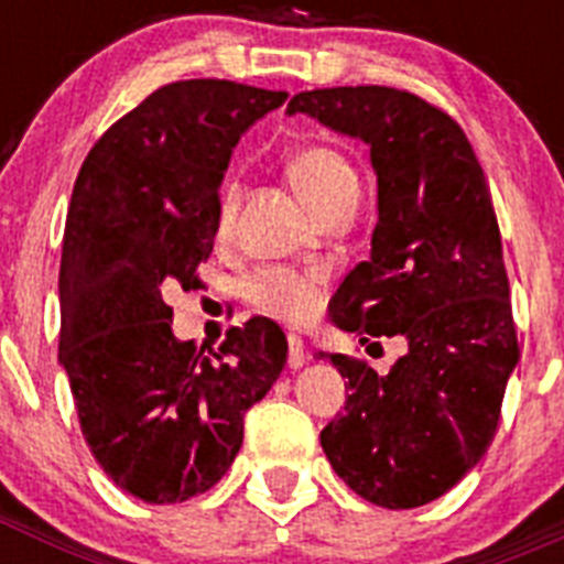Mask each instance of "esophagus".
Segmentation results:
<instances>
[{
	"label": "esophagus",
	"mask_w": 564,
	"mask_h": 564,
	"mask_svg": "<svg viewBox=\"0 0 564 564\" xmlns=\"http://www.w3.org/2000/svg\"><path fill=\"white\" fill-rule=\"evenodd\" d=\"M307 358H311V352H307L305 341L296 336L288 338V367H291V370H299V367H305Z\"/></svg>",
	"instance_id": "1"
}]
</instances>
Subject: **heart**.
I'll return each mask as SVG.
<instances>
[{"mask_svg": "<svg viewBox=\"0 0 564 564\" xmlns=\"http://www.w3.org/2000/svg\"><path fill=\"white\" fill-rule=\"evenodd\" d=\"M288 174L293 186L313 206L318 217H325L330 208L347 200L358 192V174L344 161L336 149L327 147H305L291 154ZM234 214V188L228 186L220 200V231L226 234L231 226ZM322 276L318 273L288 271V268H268L257 273L248 285V296L259 311L271 313L276 318H285L291 325H302L313 318L322 307Z\"/></svg>", "mask_w": 564, "mask_h": 564, "instance_id": "heart-1", "label": "heart"}]
</instances>
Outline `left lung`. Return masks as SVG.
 Here are the masks:
<instances>
[{
  "instance_id": "8db88e82",
  "label": "left lung",
  "mask_w": 564,
  "mask_h": 564,
  "mask_svg": "<svg viewBox=\"0 0 564 564\" xmlns=\"http://www.w3.org/2000/svg\"><path fill=\"white\" fill-rule=\"evenodd\" d=\"M296 112L367 143L378 174L370 259L344 276L333 325L406 341L387 376L327 356L350 395L322 449L364 500L426 506L486 455L520 361L486 174L457 121L406 89H311L291 98Z\"/></svg>"
}]
</instances>
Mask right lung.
<instances>
[{"mask_svg": "<svg viewBox=\"0 0 564 564\" xmlns=\"http://www.w3.org/2000/svg\"><path fill=\"white\" fill-rule=\"evenodd\" d=\"M285 98L220 78L166 84L98 138L73 186L58 361L93 457L143 502H183L220 482L242 417L285 367L271 318H248L203 352L174 338L163 302L169 288L200 285L234 147Z\"/></svg>", "mask_w": 564, "mask_h": 564, "instance_id": "add662e5", "label": "right lung"}]
</instances>
